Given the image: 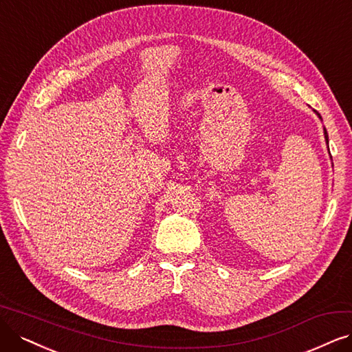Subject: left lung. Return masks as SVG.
Wrapping results in <instances>:
<instances>
[{
    "mask_svg": "<svg viewBox=\"0 0 352 352\" xmlns=\"http://www.w3.org/2000/svg\"><path fill=\"white\" fill-rule=\"evenodd\" d=\"M318 116L320 117V114L318 113ZM324 139H327V142H328V132H327V129H324Z\"/></svg>",
    "mask_w": 352,
    "mask_h": 352,
    "instance_id": "8db88e82",
    "label": "left lung"
}]
</instances>
